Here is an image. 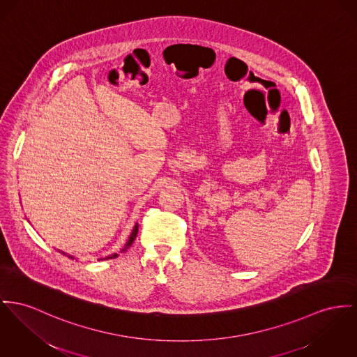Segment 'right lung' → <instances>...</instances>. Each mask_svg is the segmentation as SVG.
Masks as SVG:
<instances>
[{
  "label": "right lung",
  "mask_w": 357,
  "mask_h": 357,
  "mask_svg": "<svg viewBox=\"0 0 357 357\" xmlns=\"http://www.w3.org/2000/svg\"><path fill=\"white\" fill-rule=\"evenodd\" d=\"M137 234H138V223L135 225V227L132 229V233H131V236H130V238H128V241H127V243L124 245V248L121 249V252H126L131 245H132V242L135 241V238H137ZM62 255H66L65 252H62ZM68 256V255H66ZM68 257H70V259H74L73 256H68ZM115 257H118V253H114L112 256H108V257H105V260H108V259H115ZM102 260V259H101Z\"/></svg>",
  "instance_id": "1"
}]
</instances>
